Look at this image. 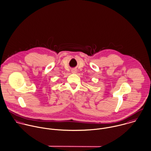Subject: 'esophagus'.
Returning a JSON list of instances; mask_svg holds the SVG:
<instances>
[{
  "mask_svg": "<svg viewBox=\"0 0 151 151\" xmlns=\"http://www.w3.org/2000/svg\"><path fill=\"white\" fill-rule=\"evenodd\" d=\"M76 72H77V70H76V69H73V70H71V73H72L75 74V73H76Z\"/></svg>",
  "mask_w": 151,
  "mask_h": 151,
  "instance_id": "1",
  "label": "esophagus"
}]
</instances>
